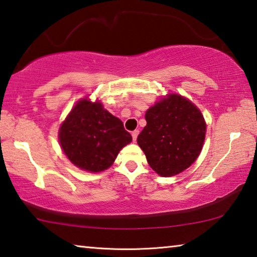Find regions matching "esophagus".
Segmentation results:
<instances>
[{"label": "esophagus", "mask_w": 257, "mask_h": 257, "mask_svg": "<svg viewBox=\"0 0 257 257\" xmlns=\"http://www.w3.org/2000/svg\"><path fill=\"white\" fill-rule=\"evenodd\" d=\"M138 134H139L138 130H134V132L132 133V136H133V142H136V141H137Z\"/></svg>", "instance_id": "34e87169"}]
</instances>
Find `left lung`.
Listing matches in <instances>:
<instances>
[{
    "mask_svg": "<svg viewBox=\"0 0 257 257\" xmlns=\"http://www.w3.org/2000/svg\"><path fill=\"white\" fill-rule=\"evenodd\" d=\"M145 119L147 124L138 135L137 143L155 172L171 177L196 161L205 139L206 124L193 103L171 94L150 107Z\"/></svg>",
    "mask_w": 257,
    "mask_h": 257,
    "instance_id": "1",
    "label": "left lung"
}]
</instances>
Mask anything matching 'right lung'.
<instances>
[{
	"mask_svg": "<svg viewBox=\"0 0 257 257\" xmlns=\"http://www.w3.org/2000/svg\"><path fill=\"white\" fill-rule=\"evenodd\" d=\"M60 144L68 159L82 170L101 172L110 168L132 135L122 121L99 102L79 101L61 124Z\"/></svg>",
	"mask_w": 257,
	"mask_h": 257,
	"instance_id": "1",
	"label": "right lung"
}]
</instances>
